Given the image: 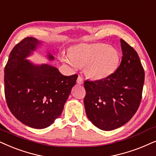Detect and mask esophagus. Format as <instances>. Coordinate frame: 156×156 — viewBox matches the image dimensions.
<instances>
[{"mask_svg":"<svg viewBox=\"0 0 156 156\" xmlns=\"http://www.w3.org/2000/svg\"><path fill=\"white\" fill-rule=\"evenodd\" d=\"M76 83H77L78 84H83V83H84V82H83V79L82 77H81L80 76H78L77 80H76Z\"/></svg>","mask_w":156,"mask_h":156,"instance_id":"esophagus-1","label":"esophagus"}]
</instances>
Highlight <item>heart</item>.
<instances>
[{
    "label": "heart",
    "mask_w": 156,
    "mask_h": 156,
    "mask_svg": "<svg viewBox=\"0 0 156 156\" xmlns=\"http://www.w3.org/2000/svg\"><path fill=\"white\" fill-rule=\"evenodd\" d=\"M59 58L73 69L84 66L85 75L93 80L108 78L118 69L120 62L118 50L103 43L76 45L70 48L69 54H61Z\"/></svg>",
    "instance_id": "1"
}]
</instances>
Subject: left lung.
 I'll list each match as a JSON object with an SVG mask.
<instances>
[{"label":"left lung","instance_id":"obj_1","mask_svg":"<svg viewBox=\"0 0 156 156\" xmlns=\"http://www.w3.org/2000/svg\"><path fill=\"white\" fill-rule=\"evenodd\" d=\"M120 65L108 78L84 82V103L87 116L94 125L105 131L126 124L140 105L145 72L138 54L120 39Z\"/></svg>","mask_w":156,"mask_h":156}]
</instances>
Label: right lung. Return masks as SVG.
I'll return each mask as SVG.
<instances>
[{"label":"right lung","instance_id":"add662e5","mask_svg":"<svg viewBox=\"0 0 156 156\" xmlns=\"http://www.w3.org/2000/svg\"><path fill=\"white\" fill-rule=\"evenodd\" d=\"M41 45L35 38H25L12 49L4 69L9 110L20 122L35 129L50 126L60 116L78 77L64 76L55 66L27 59ZM46 54L48 60H54L53 54Z\"/></svg>","mask_w":156,"mask_h":156}]
</instances>
